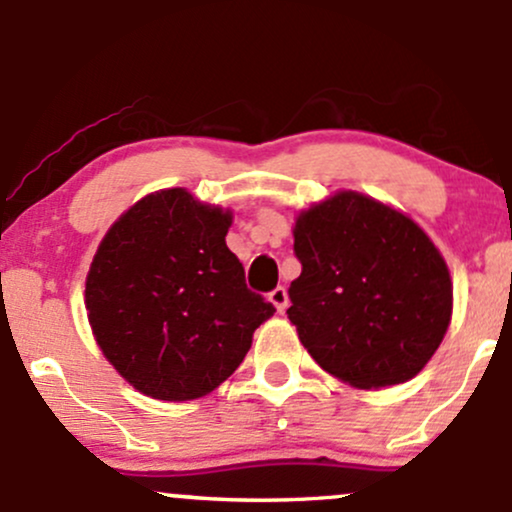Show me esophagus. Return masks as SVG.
I'll use <instances>...</instances> for the list:
<instances>
[{
    "label": "esophagus",
    "mask_w": 512,
    "mask_h": 512,
    "mask_svg": "<svg viewBox=\"0 0 512 512\" xmlns=\"http://www.w3.org/2000/svg\"><path fill=\"white\" fill-rule=\"evenodd\" d=\"M269 301H272V305L279 313H284L286 305H289V293H286L284 286H276V289L269 293Z\"/></svg>",
    "instance_id": "obj_1"
}]
</instances>
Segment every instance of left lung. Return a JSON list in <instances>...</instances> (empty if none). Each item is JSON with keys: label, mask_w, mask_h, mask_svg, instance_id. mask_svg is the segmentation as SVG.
<instances>
[{"label": "left lung", "mask_w": 512, "mask_h": 512, "mask_svg": "<svg viewBox=\"0 0 512 512\" xmlns=\"http://www.w3.org/2000/svg\"><path fill=\"white\" fill-rule=\"evenodd\" d=\"M291 281L298 339L327 373L361 390L407 383L448 332L452 281L431 238L358 192L301 211Z\"/></svg>", "instance_id": "1"}]
</instances>
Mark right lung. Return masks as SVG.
<instances>
[{"label":"right lung","instance_id":"obj_1","mask_svg":"<svg viewBox=\"0 0 512 512\" xmlns=\"http://www.w3.org/2000/svg\"><path fill=\"white\" fill-rule=\"evenodd\" d=\"M231 211L182 187L139 199L98 245L86 310L103 356L134 390L187 402L233 375L276 313L226 245Z\"/></svg>","mask_w":512,"mask_h":512}]
</instances>
